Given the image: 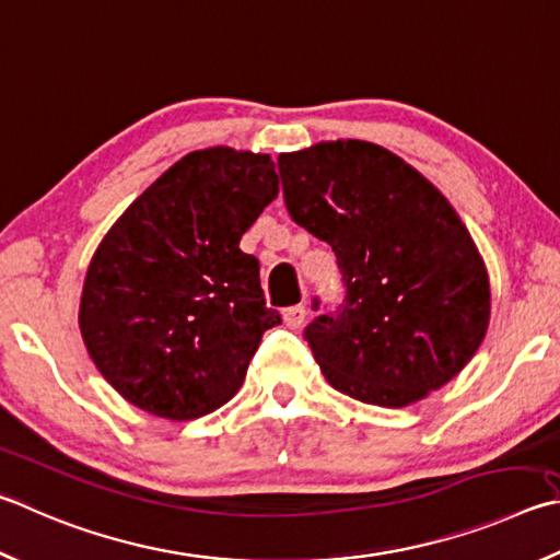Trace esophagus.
Returning a JSON list of instances; mask_svg holds the SVG:
<instances>
[{"instance_id":"obj_1","label":"esophagus","mask_w":560,"mask_h":560,"mask_svg":"<svg viewBox=\"0 0 560 560\" xmlns=\"http://www.w3.org/2000/svg\"><path fill=\"white\" fill-rule=\"evenodd\" d=\"M306 306L299 303V306H291V308H283V323L289 325L291 330H299L303 328V323H306Z\"/></svg>"}]
</instances>
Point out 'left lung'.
Segmentation results:
<instances>
[{
    "mask_svg": "<svg viewBox=\"0 0 560 560\" xmlns=\"http://www.w3.org/2000/svg\"><path fill=\"white\" fill-rule=\"evenodd\" d=\"M279 174L291 220L328 242L342 277L340 306L303 330L325 380L389 409L451 382L485 338L490 281L441 190L358 139L281 154Z\"/></svg>",
    "mask_w": 560,
    "mask_h": 560,
    "instance_id": "1",
    "label": "left lung"
}]
</instances>
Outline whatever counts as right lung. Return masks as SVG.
Here are the masks:
<instances>
[{"mask_svg": "<svg viewBox=\"0 0 560 560\" xmlns=\"http://www.w3.org/2000/svg\"><path fill=\"white\" fill-rule=\"evenodd\" d=\"M277 196L267 154L202 149L107 232L85 277L80 330L127 401L188 421L237 394L261 335L281 323L264 301L259 261L240 249Z\"/></svg>", "mask_w": 560, "mask_h": 560, "instance_id": "1", "label": "right lung"}]
</instances>
